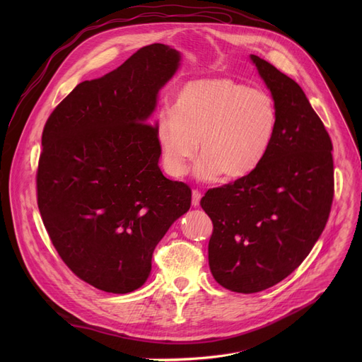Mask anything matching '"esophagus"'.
Wrapping results in <instances>:
<instances>
[{"label": "esophagus", "instance_id": "1", "mask_svg": "<svg viewBox=\"0 0 362 362\" xmlns=\"http://www.w3.org/2000/svg\"><path fill=\"white\" fill-rule=\"evenodd\" d=\"M201 197H202L201 192L197 191V189H195V191H192V205H194V206H198V205H199Z\"/></svg>", "mask_w": 362, "mask_h": 362}]
</instances>
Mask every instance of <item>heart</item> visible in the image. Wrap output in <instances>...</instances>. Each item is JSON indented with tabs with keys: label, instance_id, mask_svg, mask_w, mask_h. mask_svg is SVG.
I'll return each mask as SVG.
<instances>
[{
	"label": "heart",
	"instance_id": "b5f03b06",
	"mask_svg": "<svg viewBox=\"0 0 362 362\" xmlns=\"http://www.w3.org/2000/svg\"><path fill=\"white\" fill-rule=\"evenodd\" d=\"M279 112L273 95L230 78L187 82L175 111H163L157 132L164 164L183 176L199 149L197 173L204 180H235L259 165L273 142Z\"/></svg>",
	"mask_w": 362,
	"mask_h": 362
}]
</instances>
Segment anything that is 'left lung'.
I'll list each match as a JSON object with an SVG mask.
<instances>
[{"label":"left lung","mask_w":362,"mask_h":362,"mask_svg":"<svg viewBox=\"0 0 362 362\" xmlns=\"http://www.w3.org/2000/svg\"><path fill=\"white\" fill-rule=\"evenodd\" d=\"M277 105L273 142L248 176L208 189V262L218 284L255 293L288 277L311 252L334 195L332 139L300 86L251 54Z\"/></svg>","instance_id":"obj_1"}]
</instances>
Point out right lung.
Here are the masks:
<instances>
[{
  "mask_svg": "<svg viewBox=\"0 0 362 362\" xmlns=\"http://www.w3.org/2000/svg\"><path fill=\"white\" fill-rule=\"evenodd\" d=\"M179 62L176 49L146 45L79 83L45 123L37 208L64 264L100 291L141 288L157 243L191 206L189 186L163 176L157 126L148 123Z\"/></svg>",
  "mask_w": 362,
  "mask_h": 362,
  "instance_id": "add662e5",
  "label": "right lung"
}]
</instances>
